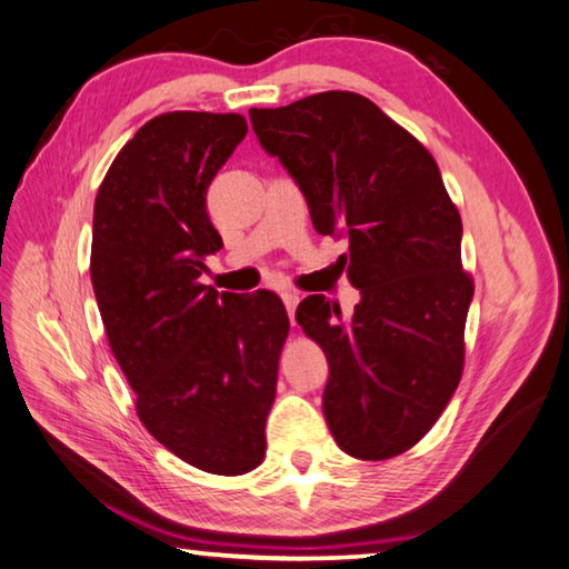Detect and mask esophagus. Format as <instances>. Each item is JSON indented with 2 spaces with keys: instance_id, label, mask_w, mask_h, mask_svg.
Segmentation results:
<instances>
[{
  "instance_id": "obj_1",
  "label": "esophagus",
  "mask_w": 569,
  "mask_h": 569,
  "mask_svg": "<svg viewBox=\"0 0 569 569\" xmlns=\"http://www.w3.org/2000/svg\"><path fill=\"white\" fill-rule=\"evenodd\" d=\"M281 298H283V306H286V310H288V315H290V322L296 325L293 315H296V308H298V302H300V296L293 293V290H286V293H281Z\"/></svg>"
}]
</instances>
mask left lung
<instances>
[{"instance_id":"1","label":"left lung","mask_w":569,"mask_h":569,"mask_svg":"<svg viewBox=\"0 0 569 569\" xmlns=\"http://www.w3.org/2000/svg\"><path fill=\"white\" fill-rule=\"evenodd\" d=\"M249 118L306 196L315 230L349 240L341 259L361 290L351 320L325 296L296 312L329 363L327 427L353 458L400 456L463 376L472 279L458 208L425 144L361 94L322 91Z\"/></svg>"}]
</instances>
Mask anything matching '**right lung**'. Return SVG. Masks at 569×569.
<instances>
[{"instance_id":"add662e5","label":"right lung","mask_w":569,"mask_h":569,"mask_svg":"<svg viewBox=\"0 0 569 569\" xmlns=\"http://www.w3.org/2000/svg\"><path fill=\"white\" fill-rule=\"evenodd\" d=\"M247 136L240 113L154 116L97 193L91 286L138 417L183 463L244 475L267 453L288 315L271 290L203 286L222 240L206 193Z\"/></svg>"}]
</instances>
